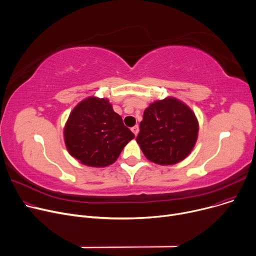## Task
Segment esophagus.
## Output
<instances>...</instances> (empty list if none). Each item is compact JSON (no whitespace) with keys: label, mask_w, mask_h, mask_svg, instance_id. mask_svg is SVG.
Returning a JSON list of instances; mask_svg holds the SVG:
<instances>
[{"label":"esophagus","mask_w":256,"mask_h":256,"mask_svg":"<svg viewBox=\"0 0 256 256\" xmlns=\"http://www.w3.org/2000/svg\"><path fill=\"white\" fill-rule=\"evenodd\" d=\"M131 130H132V132L134 133V135H138V131H140V127H138V125H135L134 127L131 128Z\"/></svg>","instance_id":"obj_1"}]
</instances>
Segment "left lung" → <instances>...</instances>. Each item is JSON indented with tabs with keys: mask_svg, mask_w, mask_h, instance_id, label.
Here are the masks:
<instances>
[{
	"mask_svg": "<svg viewBox=\"0 0 256 256\" xmlns=\"http://www.w3.org/2000/svg\"><path fill=\"white\" fill-rule=\"evenodd\" d=\"M140 129L136 142L146 159L172 165L192 151L198 140V122L185 103L168 97L148 105Z\"/></svg>",
	"mask_w": 256,
	"mask_h": 256,
	"instance_id": "8db88e82",
	"label": "left lung"
}]
</instances>
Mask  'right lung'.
Returning a JSON list of instances; mask_svg holds the SVG:
<instances>
[{
    "mask_svg": "<svg viewBox=\"0 0 256 256\" xmlns=\"http://www.w3.org/2000/svg\"><path fill=\"white\" fill-rule=\"evenodd\" d=\"M134 138L106 98L88 97L71 112L64 128L69 154L82 164L104 168L112 164Z\"/></svg>",
    "mask_w": 256,
    "mask_h": 256,
    "instance_id": "1",
    "label": "right lung"
}]
</instances>
